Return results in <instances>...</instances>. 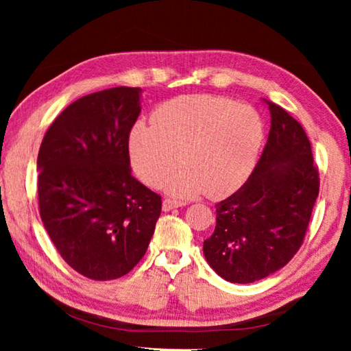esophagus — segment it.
<instances>
[{"label":"esophagus","instance_id":"obj_1","mask_svg":"<svg viewBox=\"0 0 351 351\" xmlns=\"http://www.w3.org/2000/svg\"><path fill=\"white\" fill-rule=\"evenodd\" d=\"M182 206H186L184 201H176V199H170V198H165L162 201V210L164 212L173 210V209H176V207H182Z\"/></svg>","mask_w":351,"mask_h":351}]
</instances>
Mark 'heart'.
<instances>
[{"instance_id":"1","label":"heart","mask_w":351,"mask_h":351,"mask_svg":"<svg viewBox=\"0 0 351 351\" xmlns=\"http://www.w3.org/2000/svg\"><path fill=\"white\" fill-rule=\"evenodd\" d=\"M153 121H138L130 130V161L142 181L159 186L182 160L186 167L162 186L175 197L235 192L251 176L266 139L257 110L219 96L171 99Z\"/></svg>"}]
</instances>
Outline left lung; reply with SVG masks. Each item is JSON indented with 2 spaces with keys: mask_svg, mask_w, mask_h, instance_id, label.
Instances as JSON below:
<instances>
[{
  "mask_svg": "<svg viewBox=\"0 0 351 351\" xmlns=\"http://www.w3.org/2000/svg\"><path fill=\"white\" fill-rule=\"evenodd\" d=\"M271 130L249 180L217 207V226L204 257L230 283H252L283 268L304 241L319 195L306 133L282 106L269 102Z\"/></svg>",
  "mask_w": 351,
  "mask_h": 351,
  "instance_id": "8db88e82",
  "label": "left lung"
}]
</instances>
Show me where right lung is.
Masks as SVG:
<instances>
[{
  "instance_id": "right-lung-1",
  "label": "right lung",
  "mask_w": 351,
  "mask_h": 351,
  "mask_svg": "<svg viewBox=\"0 0 351 351\" xmlns=\"http://www.w3.org/2000/svg\"><path fill=\"white\" fill-rule=\"evenodd\" d=\"M141 88L117 86L71 104L41 142V221L71 268L93 280L128 274L144 257L161 197L132 175L130 130Z\"/></svg>"
}]
</instances>
